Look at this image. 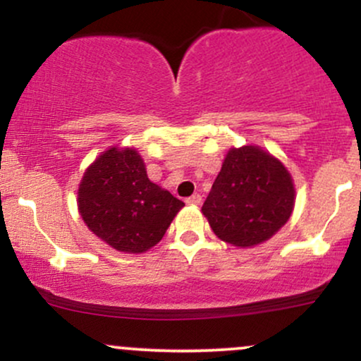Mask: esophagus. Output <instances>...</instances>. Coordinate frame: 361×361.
Listing matches in <instances>:
<instances>
[{
	"label": "esophagus",
	"instance_id": "1",
	"mask_svg": "<svg viewBox=\"0 0 361 361\" xmlns=\"http://www.w3.org/2000/svg\"><path fill=\"white\" fill-rule=\"evenodd\" d=\"M186 204H188V205H200L202 204V195H198V193L192 195V197L186 198Z\"/></svg>",
	"mask_w": 361,
	"mask_h": 361
}]
</instances>
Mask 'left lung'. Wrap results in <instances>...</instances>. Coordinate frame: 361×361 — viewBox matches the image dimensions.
Wrapping results in <instances>:
<instances>
[{"mask_svg":"<svg viewBox=\"0 0 361 361\" xmlns=\"http://www.w3.org/2000/svg\"><path fill=\"white\" fill-rule=\"evenodd\" d=\"M293 204L287 168L258 146H244L227 152L202 212L219 239L251 247L285 226Z\"/></svg>","mask_w":361,"mask_h":361,"instance_id":"1","label":"left lung"}]
</instances>
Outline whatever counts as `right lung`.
Returning <instances> with one entry per match:
<instances>
[{"label": "right lung", "mask_w": 361, "mask_h": 361, "mask_svg": "<svg viewBox=\"0 0 361 361\" xmlns=\"http://www.w3.org/2000/svg\"><path fill=\"white\" fill-rule=\"evenodd\" d=\"M185 204L147 178L135 149L110 147L85 171L78 209L88 229L114 250L156 246Z\"/></svg>", "instance_id": "obj_1"}]
</instances>
